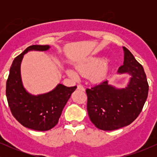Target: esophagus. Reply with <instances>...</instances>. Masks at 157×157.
Here are the masks:
<instances>
[{"label": "esophagus", "mask_w": 157, "mask_h": 157, "mask_svg": "<svg viewBox=\"0 0 157 157\" xmlns=\"http://www.w3.org/2000/svg\"><path fill=\"white\" fill-rule=\"evenodd\" d=\"M77 89L81 90V91H85V89L82 85H77Z\"/></svg>", "instance_id": "34e87169"}]
</instances>
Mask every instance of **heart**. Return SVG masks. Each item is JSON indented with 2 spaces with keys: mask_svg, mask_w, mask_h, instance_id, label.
<instances>
[{
  "mask_svg": "<svg viewBox=\"0 0 157 157\" xmlns=\"http://www.w3.org/2000/svg\"><path fill=\"white\" fill-rule=\"evenodd\" d=\"M99 68L98 69V68ZM77 72L82 76H89L92 75L94 80H102L107 71V63L100 58H90L76 67ZM68 75L74 79L77 78V74L72 70H68Z\"/></svg>",
  "mask_w": 157,
  "mask_h": 157,
  "instance_id": "heart-1",
  "label": "heart"
}]
</instances>
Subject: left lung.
<instances>
[{"mask_svg": "<svg viewBox=\"0 0 157 157\" xmlns=\"http://www.w3.org/2000/svg\"><path fill=\"white\" fill-rule=\"evenodd\" d=\"M122 48L124 62L118 73L131 76L127 87L117 89L105 80L86 91L89 118L100 130H117L130 125L147 100L149 86L144 68L127 48Z\"/></svg>", "mask_w": 157, "mask_h": 157, "instance_id": "obj_1", "label": "left lung"}]
</instances>
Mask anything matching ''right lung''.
I'll return each instance as SVG.
<instances>
[{
	"label": "right lung",
	"mask_w": 157,
	"mask_h": 157,
	"mask_svg": "<svg viewBox=\"0 0 157 157\" xmlns=\"http://www.w3.org/2000/svg\"><path fill=\"white\" fill-rule=\"evenodd\" d=\"M48 45H32L15 57L6 81V94L11 112L21 125L35 131H46L57 125L62 111L77 86L66 87L58 84L50 92L32 95L23 88L21 63L23 55L32 50L46 51Z\"/></svg>",
	"instance_id": "add662e5"
}]
</instances>
